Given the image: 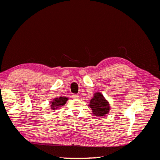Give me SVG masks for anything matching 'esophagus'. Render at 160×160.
<instances>
[{
  "label": "esophagus",
  "mask_w": 160,
  "mask_h": 160,
  "mask_svg": "<svg viewBox=\"0 0 160 160\" xmlns=\"http://www.w3.org/2000/svg\"><path fill=\"white\" fill-rule=\"evenodd\" d=\"M72 98L73 99H79V95H77V94H73L72 95Z\"/></svg>",
  "instance_id": "esophagus-1"
}]
</instances>
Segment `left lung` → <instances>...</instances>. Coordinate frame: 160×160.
Wrapping results in <instances>:
<instances>
[{
  "instance_id": "left-lung-1",
  "label": "left lung",
  "mask_w": 160,
  "mask_h": 160,
  "mask_svg": "<svg viewBox=\"0 0 160 160\" xmlns=\"http://www.w3.org/2000/svg\"><path fill=\"white\" fill-rule=\"evenodd\" d=\"M88 106L92 109L93 113L99 117L107 115L110 111L109 101L101 92H96L93 94V98L91 99Z\"/></svg>"
}]
</instances>
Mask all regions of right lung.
Listing matches in <instances>:
<instances>
[{
	"mask_svg": "<svg viewBox=\"0 0 160 160\" xmlns=\"http://www.w3.org/2000/svg\"><path fill=\"white\" fill-rule=\"evenodd\" d=\"M69 98L66 97H59V98H56L53 99L52 101H51V109L52 110H55L62 105H65L67 101H68Z\"/></svg>",
	"mask_w": 160,
	"mask_h": 160,
	"instance_id": "right-lung-1",
	"label": "right lung"
}]
</instances>
